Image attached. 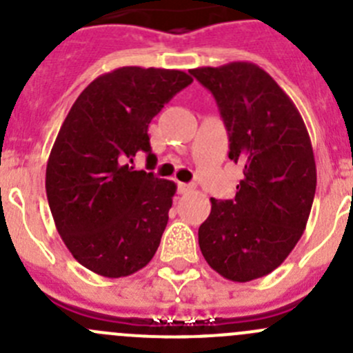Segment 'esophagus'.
Wrapping results in <instances>:
<instances>
[{
	"label": "esophagus",
	"mask_w": 353,
	"mask_h": 353,
	"mask_svg": "<svg viewBox=\"0 0 353 353\" xmlns=\"http://www.w3.org/2000/svg\"><path fill=\"white\" fill-rule=\"evenodd\" d=\"M191 190V184H186V183H179L177 184V191H179L181 194L183 193H188V191Z\"/></svg>",
	"instance_id": "obj_1"
}]
</instances>
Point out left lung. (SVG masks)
<instances>
[{
    "label": "left lung",
    "mask_w": 353,
    "mask_h": 353,
    "mask_svg": "<svg viewBox=\"0 0 353 353\" xmlns=\"http://www.w3.org/2000/svg\"><path fill=\"white\" fill-rule=\"evenodd\" d=\"M214 94L229 134V159L243 165L232 200L210 198L198 229L207 263L246 283L279 268L305 231L317 172L305 122L278 82L250 61L191 68Z\"/></svg>",
    "instance_id": "left-lung-1"
}]
</instances>
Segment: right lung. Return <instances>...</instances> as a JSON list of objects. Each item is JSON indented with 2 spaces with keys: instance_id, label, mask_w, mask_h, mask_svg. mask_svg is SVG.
<instances>
[{
  "instance_id": "right-lung-1",
  "label": "right lung",
  "mask_w": 353,
  "mask_h": 353,
  "mask_svg": "<svg viewBox=\"0 0 353 353\" xmlns=\"http://www.w3.org/2000/svg\"><path fill=\"white\" fill-rule=\"evenodd\" d=\"M193 82L183 70L121 67L94 79L75 100L51 148L46 194L68 252L103 278H125L155 255L176 183L134 170L155 159L148 124Z\"/></svg>"
}]
</instances>
